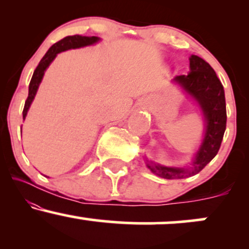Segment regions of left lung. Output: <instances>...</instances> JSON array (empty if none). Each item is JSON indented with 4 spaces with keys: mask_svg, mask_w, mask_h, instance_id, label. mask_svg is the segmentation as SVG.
<instances>
[{
    "mask_svg": "<svg viewBox=\"0 0 249 249\" xmlns=\"http://www.w3.org/2000/svg\"><path fill=\"white\" fill-rule=\"evenodd\" d=\"M172 82L178 84L199 107L205 122L204 138L188 166H166L148 160L146 156L144 158L148 170L157 177L182 179L199 173L218 153L227 121L225 91L213 68L196 55L190 57L188 75L174 77Z\"/></svg>",
    "mask_w": 249,
    "mask_h": 249,
    "instance_id": "1",
    "label": "left lung"
}]
</instances>
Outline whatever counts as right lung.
Listing matches in <instances>:
<instances>
[{"instance_id": "add662e5", "label": "right lung", "mask_w": 249, "mask_h": 249, "mask_svg": "<svg viewBox=\"0 0 249 249\" xmlns=\"http://www.w3.org/2000/svg\"><path fill=\"white\" fill-rule=\"evenodd\" d=\"M101 41V38L97 36H81V35H73V36H67L64 38L55 43L53 45H51L50 49L47 51L41 62L38 63L37 68L34 71V75L31 77V81L29 84V93H28V98L25 101L24 108H23V121L25 117L28 115V111H29L31 103L35 99V96L38 90L39 84H41L43 76H44L45 70L49 68L51 62L56 58L57 53H63V51L71 50V49H79V48L89 47V45H93L96 43ZM21 133H22V127H21Z\"/></svg>"}]
</instances>
